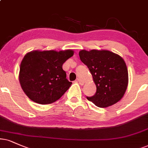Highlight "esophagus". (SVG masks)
Returning a JSON list of instances; mask_svg holds the SVG:
<instances>
[{"instance_id":"esophagus-1","label":"esophagus","mask_w":148,"mask_h":148,"mask_svg":"<svg viewBox=\"0 0 148 148\" xmlns=\"http://www.w3.org/2000/svg\"><path fill=\"white\" fill-rule=\"evenodd\" d=\"M76 82H78V83H79L81 85H83V84H84V82H83V80H80V78H77V79H76Z\"/></svg>"}]
</instances>
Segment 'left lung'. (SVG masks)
<instances>
[{"instance_id": "8db88e82", "label": "left lung", "mask_w": 148, "mask_h": 148, "mask_svg": "<svg viewBox=\"0 0 148 148\" xmlns=\"http://www.w3.org/2000/svg\"><path fill=\"white\" fill-rule=\"evenodd\" d=\"M80 60L92 75L96 86L94 96L87 97L98 107H108L119 102L128 87V73L122 57L106 50H82Z\"/></svg>"}]
</instances>
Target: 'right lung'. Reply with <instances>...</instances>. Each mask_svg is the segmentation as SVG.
<instances>
[{
	"label": "right lung",
	"instance_id": "obj_1",
	"mask_svg": "<svg viewBox=\"0 0 148 148\" xmlns=\"http://www.w3.org/2000/svg\"><path fill=\"white\" fill-rule=\"evenodd\" d=\"M73 55L72 50H33L26 54L20 64L19 81L28 98L40 104L59 100L72 85L62 66Z\"/></svg>",
	"mask_w": 148,
	"mask_h": 148
}]
</instances>
